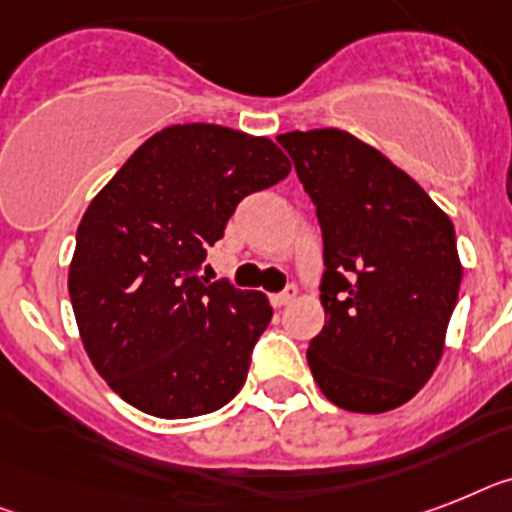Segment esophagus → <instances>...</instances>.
<instances>
[{"mask_svg":"<svg viewBox=\"0 0 512 512\" xmlns=\"http://www.w3.org/2000/svg\"><path fill=\"white\" fill-rule=\"evenodd\" d=\"M295 295H298V287L295 285H287L285 290H282V293H274V295H269V301H272V306H287V303H293V298Z\"/></svg>","mask_w":512,"mask_h":512,"instance_id":"1","label":"esophagus"}]
</instances>
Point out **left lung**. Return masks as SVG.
<instances>
[{
  "label": "left lung",
  "instance_id": "1",
  "mask_svg": "<svg viewBox=\"0 0 512 512\" xmlns=\"http://www.w3.org/2000/svg\"><path fill=\"white\" fill-rule=\"evenodd\" d=\"M322 227L327 322L308 342L319 390L345 411L408 403L439 363L463 266L426 190L335 128L277 135Z\"/></svg>",
  "mask_w": 512,
  "mask_h": 512
}]
</instances>
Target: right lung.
Returning <instances> with one entry per match:
<instances>
[{"mask_svg": "<svg viewBox=\"0 0 512 512\" xmlns=\"http://www.w3.org/2000/svg\"><path fill=\"white\" fill-rule=\"evenodd\" d=\"M287 172L269 138L190 122L151 135L91 201L67 285L88 358L125 403L193 418L238 395L274 311L198 272L240 201Z\"/></svg>", "mask_w": 512, "mask_h": 512, "instance_id": "add662e5", "label": "right lung"}]
</instances>
